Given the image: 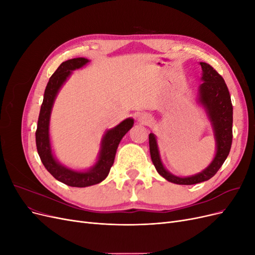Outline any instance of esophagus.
I'll return each instance as SVG.
<instances>
[{
    "label": "esophagus",
    "mask_w": 255,
    "mask_h": 255,
    "mask_svg": "<svg viewBox=\"0 0 255 255\" xmlns=\"http://www.w3.org/2000/svg\"><path fill=\"white\" fill-rule=\"evenodd\" d=\"M140 120H141L142 123H149L151 121V118L149 117V116L143 115V116H141V117H140Z\"/></svg>",
    "instance_id": "esophagus-1"
}]
</instances>
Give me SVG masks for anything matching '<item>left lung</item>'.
<instances>
[{"instance_id": "obj_1", "label": "left lung", "mask_w": 255, "mask_h": 255, "mask_svg": "<svg viewBox=\"0 0 255 255\" xmlns=\"http://www.w3.org/2000/svg\"><path fill=\"white\" fill-rule=\"evenodd\" d=\"M203 70V83L200 86V101L206 107L213 122L217 152L212 164L201 173L189 177H179L169 173L158 155L157 144L153 134L149 135L150 154L153 165L157 172L169 182L180 185H192L210 180L213 177L227 159L233 139V105L227 84L222 76L215 69L206 63H200Z\"/></svg>"}]
</instances>
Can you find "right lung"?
Here are the masks:
<instances>
[{
  "label": "right lung",
  "instance_id": "add662e5",
  "mask_svg": "<svg viewBox=\"0 0 255 255\" xmlns=\"http://www.w3.org/2000/svg\"><path fill=\"white\" fill-rule=\"evenodd\" d=\"M87 63L88 59L83 57L69 59L61 63L57 70L52 74L44 90L43 101L36 129V146L43 166L56 180L72 187L91 186V185L98 184L105 179L114 164L116 151H117L120 140L128 133V130L133 127L134 123L133 119H127L121 122L119 126L107 130L103 138L102 150L98 163L87 172L69 170V169L60 166L54 159L49 139V120L54 99L56 97L58 89L67 80L71 71L74 69L81 68Z\"/></svg>",
  "mask_w": 255,
  "mask_h": 255
}]
</instances>
